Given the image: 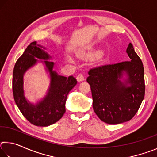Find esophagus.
Returning a JSON list of instances; mask_svg holds the SVG:
<instances>
[{"label":"esophagus","mask_w":157,"mask_h":157,"mask_svg":"<svg viewBox=\"0 0 157 157\" xmlns=\"http://www.w3.org/2000/svg\"><path fill=\"white\" fill-rule=\"evenodd\" d=\"M84 75H82V73H79V75L77 76V80H78V82H82V81H84Z\"/></svg>","instance_id":"1"}]
</instances>
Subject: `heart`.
Returning a JSON list of instances; mask_svg holds the SVG:
<instances>
[{
    "mask_svg": "<svg viewBox=\"0 0 157 157\" xmlns=\"http://www.w3.org/2000/svg\"><path fill=\"white\" fill-rule=\"evenodd\" d=\"M68 60L69 61V62H72V59H71V57H68Z\"/></svg>",
    "mask_w": 157,
    "mask_h": 157,
    "instance_id": "heart-1",
    "label": "heart"
}]
</instances>
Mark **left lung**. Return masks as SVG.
<instances>
[{
  "instance_id": "left-lung-1",
  "label": "left lung",
  "mask_w": 157,
  "mask_h": 157,
  "mask_svg": "<svg viewBox=\"0 0 157 157\" xmlns=\"http://www.w3.org/2000/svg\"><path fill=\"white\" fill-rule=\"evenodd\" d=\"M129 61L92 68L86 81L90 84L93 108L101 121L109 124L127 122L135 116L145 96L144 68L129 43ZM126 79L121 81L123 75Z\"/></svg>"
}]
</instances>
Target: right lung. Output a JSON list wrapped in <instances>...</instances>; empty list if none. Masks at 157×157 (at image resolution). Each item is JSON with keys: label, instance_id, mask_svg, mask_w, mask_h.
<instances>
[{"label": "right lung", "instance_id": "obj_1", "mask_svg": "<svg viewBox=\"0 0 157 157\" xmlns=\"http://www.w3.org/2000/svg\"><path fill=\"white\" fill-rule=\"evenodd\" d=\"M45 48L32 42L18 58L13 71L12 90L14 99L21 113L34 125L47 127L56 123L66 112L65 104L68 93L77 84L73 76L66 78L53 71L54 62L45 51ZM43 62L50 73L51 83L47 94L43 99L34 105L26 99L23 90V76L29 68L39 60Z\"/></svg>", "mask_w": 157, "mask_h": 157}]
</instances>
